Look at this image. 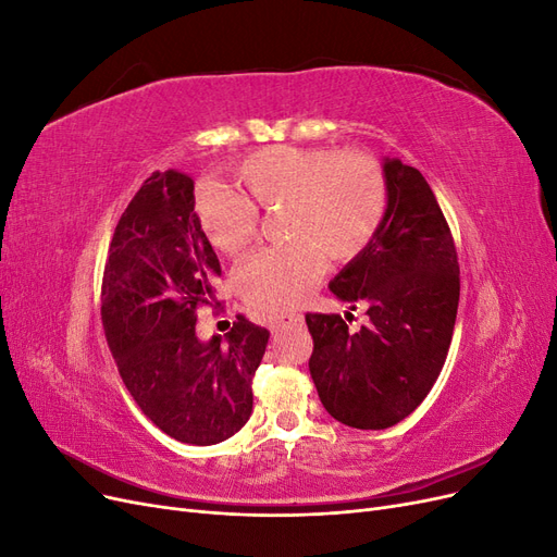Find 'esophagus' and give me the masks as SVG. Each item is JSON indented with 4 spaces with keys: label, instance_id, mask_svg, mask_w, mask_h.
<instances>
[{
    "label": "esophagus",
    "instance_id": "1",
    "mask_svg": "<svg viewBox=\"0 0 557 557\" xmlns=\"http://www.w3.org/2000/svg\"><path fill=\"white\" fill-rule=\"evenodd\" d=\"M305 323V318H301L299 313H278L272 318V332H283V330H290V327H297Z\"/></svg>",
    "mask_w": 557,
    "mask_h": 557
}]
</instances>
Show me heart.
<instances>
[{"label":"heart","mask_w":557,"mask_h":557,"mask_svg":"<svg viewBox=\"0 0 557 557\" xmlns=\"http://www.w3.org/2000/svg\"><path fill=\"white\" fill-rule=\"evenodd\" d=\"M237 183L242 193L201 185L199 223L218 250L239 256L256 237V209H285L281 232L295 242L258 250L237 274L242 297L267 313L288 311L309 295L325 252L332 260L362 252L387 211L383 170L364 153L269 146L237 166Z\"/></svg>","instance_id":"b5f03b06"}]
</instances>
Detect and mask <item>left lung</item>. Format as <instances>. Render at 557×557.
I'll return each mask as SVG.
<instances>
[{"label":"left lung","mask_w":557,"mask_h":557,"mask_svg":"<svg viewBox=\"0 0 557 557\" xmlns=\"http://www.w3.org/2000/svg\"><path fill=\"white\" fill-rule=\"evenodd\" d=\"M387 211L362 252L330 281L367 325L348 332L336 313H307L309 372L323 407L339 423L385 430L407 418L440 379L460 299L453 234L425 176L385 158Z\"/></svg>","instance_id":"1"}]
</instances>
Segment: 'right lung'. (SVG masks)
I'll return each mask as SVG.
<instances>
[{
	"label": "right lung",
	"instance_id": "obj_1",
	"mask_svg": "<svg viewBox=\"0 0 557 557\" xmlns=\"http://www.w3.org/2000/svg\"><path fill=\"white\" fill-rule=\"evenodd\" d=\"M221 262L195 213V183L153 172L115 225L102 278V323L129 395L172 440L225 442L252 413L250 383L269 332L239 315L201 342L197 309L213 299Z\"/></svg>",
	"mask_w": 557,
	"mask_h": 557
}]
</instances>
